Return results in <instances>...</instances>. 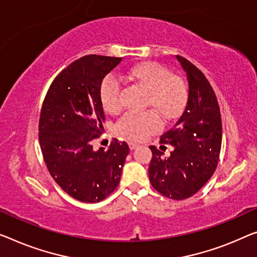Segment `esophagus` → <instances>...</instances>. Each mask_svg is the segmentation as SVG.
<instances>
[{"instance_id":"esophagus-1","label":"esophagus","mask_w":257,"mask_h":257,"mask_svg":"<svg viewBox=\"0 0 257 257\" xmlns=\"http://www.w3.org/2000/svg\"><path fill=\"white\" fill-rule=\"evenodd\" d=\"M137 147H139V144L135 143V142H129V148H130V150H134V149H136Z\"/></svg>"}]
</instances>
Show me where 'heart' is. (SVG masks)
Wrapping results in <instances>:
<instances>
[{
  "label": "heart",
  "instance_id": "b5f03b06",
  "mask_svg": "<svg viewBox=\"0 0 257 257\" xmlns=\"http://www.w3.org/2000/svg\"><path fill=\"white\" fill-rule=\"evenodd\" d=\"M127 77L148 92L147 107H151L165 121L177 118L188 100V89L179 76L159 63H143L130 68ZM101 105L108 113H116L121 107V83L113 75L102 79ZM162 127L159 116L152 110L144 113L128 112L116 123V132L130 141H142Z\"/></svg>",
  "mask_w": 257,
  "mask_h": 257
}]
</instances>
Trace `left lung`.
<instances>
[{
	"label": "left lung",
	"instance_id": "8db88e82",
	"mask_svg": "<svg viewBox=\"0 0 257 257\" xmlns=\"http://www.w3.org/2000/svg\"><path fill=\"white\" fill-rule=\"evenodd\" d=\"M177 60L188 79L186 109L160 144L173 147L168 158L151 145L149 178L153 188L172 200L189 198L216 171L221 148V117L217 97L204 74L185 57Z\"/></svg>",
	"mask_w": 257,
	"mask_h": 257
}]
</instances>
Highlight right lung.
Listing matches in <instances>:
<instances>
[{"mask_svg":"<svg viewBox=\"0 0 257 257\" xmlns=\"http://www.w3.org/2000/svg\"><path fill=\"white\" fill-rule=\"evenodd\" d=\"M122 57L85 55L63 69L46 94L39 118L41 152L52 178L80 202H100L120 182L129 147L114 139L108 150H93L104 132L102 79Z\"/></svg>","mask_w":257,"mask_h":257,"instance_id":"obj_1","label":"right lung"}]
</instances>
